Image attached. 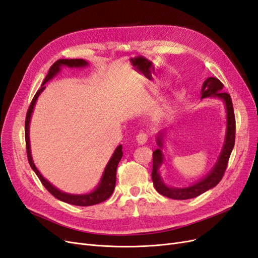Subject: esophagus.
<instances>
[{"label": "esophagus", "mask_w": 258, "mask_h": 258, "mask_svg": "<svg viewBox=\"0 0 258 258\" xmlns=\"http://www.w3.org/2000/svg\"><path fill=\"white\" fill-rule=\"evenodd\" d=\"M147 139H148V136L145 134V132H140V134L137 136V142L140 145H143L147 142Z\"/></svg>", "instance_id": "1"}]
</instances>
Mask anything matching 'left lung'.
I'll return each instance as SVG.
<instances>
[{"label":"left lung","mask_w":258,"mask_h":258,"mask_svg":"<svg viewBox=\"0 0 258 258\" xmlns=\"http://www.w3.org/2000/svg\"><path fill=\"white\" fill-rule=\"evenodd\" d=\"M224 85L221 83L220 80L215 79V77H208L202 85L201 89V99L205 98H218L224 101L226 106V117H227V128H226V136H225V142L222 148V152L218 156V159L212 170L210 171L209 174H207L204 178L200 179L199 182L195 183L191 186L183 187V188H176V187H169L163 183L162 178L159 173V167L163 162V155L161 148L163 146V136L159 134L157 136V145L159 148L155 150L153 153V171H152V179L156 190H157L162 196H166L171 199L176 200H186L191 199L199 196V195L206 192L207 190L213 188L218 183L225 173V170L227 168L228 160L230 157V154L232 152V148L235 146V139H236V119H235V113H233V106L230 96L227 92L222 91Z\"/></svg>","instance_id":"left-lung-1"}]
</instances>
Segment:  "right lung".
<instances>
[{
    "instance_id": "add662e5",
    "label": "right lung",
    "mask_w": 258,
    "mask_h": 258,
    "mask_svg": "<svg viewBox=\"0 0 258 258\" xmlns=\"http://www.w3.org/2000/svg\"><path fill=\"white\" fill-rule=\"evenodd\" d=\"M62 66L69 67V68H83L88 66V62H86L83 59H59L57 60L50 67L48 74L46 75L45 80L41 86V88L37 90L35 93V96L31 102L27 116H26V123H25V132H26V147H27V156H28V160L31 168L33 169L35 174L40 178V181L44 185V187L47 189L53 197H56L57 199L67 202V204L73 205V206H80V207H88V206H95L100 204V202H103L107 198L111 197V195L114 191L115 188V184H116V170L117 166L122 157V147L121 145L117 146L115 150L113 156L111 157L110 161L107 162V165L104 169V172L102 177L100 179L99 185L96 187L95 190H92L91 192L85 194V195H72V194H67L59 190L56 187L52 186L47 179H45L44 176L40 173L34 165V162L32 160V155H31V150H30V138H29V124H30V119H31V115H32L33 108L35 105L36 100L38 96L41 95V92L46 88L45 84L47 83L49 80H51L53 76H56L57 73H59L60 68Z\"/></svg>"
}]
</instances>
